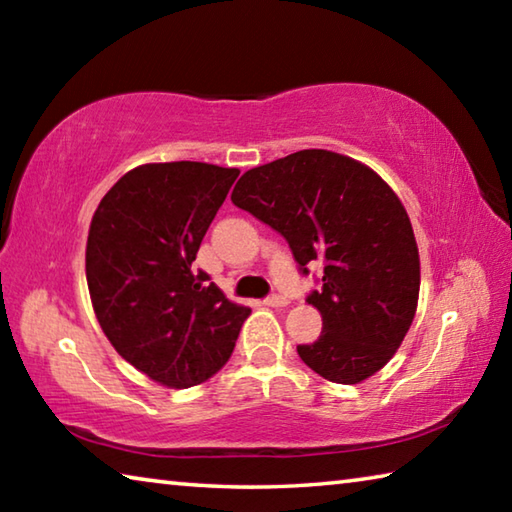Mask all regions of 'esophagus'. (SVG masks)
I'll return each mask as SVG.
<instances>
[{
  "mask_svg": "<svg viewBox=\"0 0 512 512\" xmlns=\"http://www.w3.org/2000/svg\"><path fill=\"white\" fill-rule=\"evenodd\" d=\"M264 305H266V307H273V309H282V307L289 305V300L284 298V296H268V298L264 300Z\"/></svg>",
  "mask_w": 512,
  "mask_h": 512,
  "instance_id": "34e87169",
  "label": "esophagus"
}]
</instances>
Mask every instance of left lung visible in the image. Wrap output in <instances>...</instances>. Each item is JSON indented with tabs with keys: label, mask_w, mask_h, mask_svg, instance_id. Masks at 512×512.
Returning a JSON list of instances; mask_svg holds the SVG:
<instances>
[{
	"label": "left lung",
	"mask_w": 512,
	"mask_h": 512,
	"mask_svg": "<svg viewBox=\"0 0 512 512\" xmlns=\"http://www.w3.org/2000/svg\"><path fill=\"white\" fill-rule=\"evenodd\" d=\"M232 203L289 241L302 273L323 264L307 298L323 316L300 359L334 384H361L393 359L415 318L420 255L386 180L348 155L305 149L246 171Z\"/></svg>",
	"instance_id": "left-lung-1"
}]
</instances>
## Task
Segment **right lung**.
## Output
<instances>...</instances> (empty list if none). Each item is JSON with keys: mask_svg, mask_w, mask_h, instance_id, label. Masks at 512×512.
<instances>
[{"mask_svg": "<svg viewBox=\"0 0 512 512\" xmlns=\"http://www.w3.org/2000/svg\"><path fill=\"white\" fill-rule=\"evenodd\" d=\"M239 169L151 162L124 173L92 216L85 275L103 334L121 357L167 388L216 375L250 309L192 271Z\"/></svg>", "mask_w": 512, "mask_h": 512, "instance_id": "obj_1", "label": "right lung"}]
</instances>
